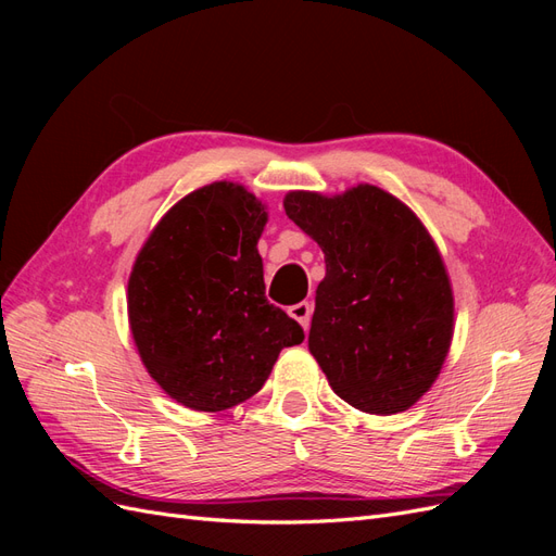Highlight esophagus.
Here are the masks:
<instances>
[{
    "label": "esophagus",
    "instance_id": "obj_1",
    "mask_svg": "<svg viewBox=\"0 0 556 556\" xmlns=\"http://www.w3.org/2000/svg\"><path fill=\"white\" fill-rule=\"evenodd\" d=\"M296 323L304 327L306 331H308V327H311V317H313V304H308V301H299V304H294V306H290V311H288Z\"/></svg>",
    "mask_w": 556,
    "mask_h": 556
}]
</instances>
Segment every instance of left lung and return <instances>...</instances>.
<instances>
[{"label": "left lung", "mask_w": 556, "mask_h": 556, "mask_svg": "<svg viewBox=\"0 0 556 556\" xmlns=\"http://www.w3.org/2000/svg\"><path fill=\"white\" fill-rule=\"evenodd\" d=\"M285 213L325 252L308 348L331 390L364 413L410 408L452 341V290L429 231L374 185L290 192Z\"/></svg>", "instance_id": "1"}]
</instances>
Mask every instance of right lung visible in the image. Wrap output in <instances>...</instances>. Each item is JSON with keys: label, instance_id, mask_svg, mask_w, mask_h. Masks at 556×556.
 <instances>
[{"label": "right lung", "instance_id": "1", "mask_svg": "<svg viewBox=\"0 0 556 556\" xmlns=\"http://www.w3.org/2000/svg\"><path fill=\"white\" fill-rule=\"evenodd\" d=\"M266 213L241 185L213 182L166 213L129 276V325L162 390L225 410L262 390L304 329L266 299L257 252Z\"/></svg>", "mask_w": 556, "mask_h": 556}]
</instances>
